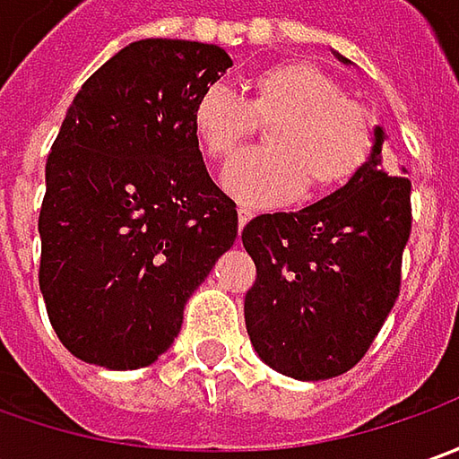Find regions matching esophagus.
Masks as SVG:
<instances>
[{"label": "esophagus", "mask_w": 459, "mask_h": 459, "mask_svg": "<svg viewBox=\"0 0 459 459\" xmlns=\"http://www.w3.org/2000/svg\"><path fill=\"white\" fill-rule=\"evenodd\" d=\"M251 211H248V208H238V229L244 230V226L246 223H248V221H251Z\"/></svg>", "instance_id": "1"}]
</instances>
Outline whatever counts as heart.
<instances>
[{"mask_svg":"<svg viewBox=\"0 0 459 459\" xmlns=\"http://www.w3.org/2000/svg\"><path fill=\"white\" fill-rule=\"evenodd\" d=\"M277 121L266 147L223 169V187L244 205H277L342 187L371 152V121L338 83L309 63H279L246 83V101L213 83L193 106V129L211 160H230L256 132Z\"/></svg>","mask_w":459,"mask_h":459,"instance_id":"1","label":"heart"}]
</instances>
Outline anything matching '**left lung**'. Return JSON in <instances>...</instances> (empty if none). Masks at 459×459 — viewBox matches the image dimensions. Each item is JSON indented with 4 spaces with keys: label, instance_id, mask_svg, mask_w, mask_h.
Masks as SVG:
<instances>
[{
    "label": "left lung",
    "instance_id": "obj_1",
    "mask_svg": "<svg viewBox=\"0 0 459 459\" xmlns=\"http://www.w3.org/2000/svg\"><path fill=\"white\" fill-rule=\"evenodd\" d=\"M384 142L386 132L376 124L366 162L342 187L302 211L246 223L241 241L256 264L244 302L246 333L277 373L325 381L351 371L399 297L411 182L406 167L384 162Z\"/></svg>",
    "mask_w": 459,
    "mask_h": 459
}]
</instances>
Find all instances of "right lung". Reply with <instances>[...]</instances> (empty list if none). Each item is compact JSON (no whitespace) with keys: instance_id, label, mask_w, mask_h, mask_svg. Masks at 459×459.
Here are the masks:
<instances>
[{"instance_id":"obj_1","label":"right lung","mask_w":459,"mask_h":459,"mask_svg":"<svg viewBox=\"0 0 459 459\" xmlns=\"http://www.w3.org/2000/svg\"><path fill=\"white\" fill-rule=\"evenodd\" d=\"M233 60L218 45L129 42L75 93L45 165L40 292L60 342L108 371L154 363L238 236L193 106Z\"/></svg>"}]
</instances>
